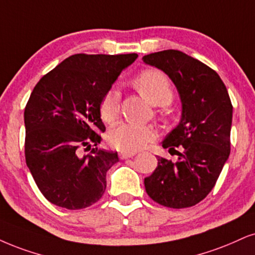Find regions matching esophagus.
Listing matches in <instances>:
<instances>
[{
  "instance_id": "obj_1",
  "label": "esophagus",
  "mask_w": 255,
  "mask_h": 255,
  "mask_svg": "<svg viewBox=\"0 0 255 255\" xmlns=\"http://www.w3.org/2000/svg\"><path fill=\"white\" fill-rule=\"evenodd\" d=\"M136 155V152H119V158L121 159H127L130 157H133Z\"/></svg>"
}]
</instances>
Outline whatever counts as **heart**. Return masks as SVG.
I'll list each match as a JSON object with an SVG mask.
<instances>
[{"mask_svg":"<svg viewBox=\"0 0 255 255\" xmlns=\"http://www.w3.org/2000/svg\"><path fill=\"white\" fill-rule=\"evenodd\" d=\"M139 93L156 106L168 105L174 98V92L168 77L158 70H146L133 80ZM121 94L116 87H111L104 94L99 106L100 117L105 123H113L119 113ZM155 128L151 125L136 123H119L110 131L109 142L121 151H137L155 138Z\"/></svg>","mask_w":255,"mask_h":255,"instance_id":"heart-1","label":"heart"}]
</instances>
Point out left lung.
Returning a JSON list of instances; mask_svg holds the SVG:
<instances>
[{
	"label": "left lung",
	"instance_id": "obj_1",
	"mask_svg": "<svg viewBox=\"0 0 255 255\" xmlns=\"http://www.w3.org/2000/svg\"><path fill=\"white\" fill-rule=\"evenodd\" d=\"M143 61L169 75L182 102L180 124L162 143L178 159L158 157L144 178L146 194L169 208L193 207L212 191L228 159L233 105L219 74L183 52L151 53Z\"/></svg>",
	"mask_w": 255,
	"mask_h": 255
}]
</instances>
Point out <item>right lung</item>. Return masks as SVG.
<instances>
[{"label": "right lung", "instance_id": "right-lung-1", "mask_svg": "<svg viewBox=\"0 0 255 255\" xmlns=\"http://www.w3.org/2000/svg\"><path fill=\"white\" fill-rule=\"evenodd\" d=\"M131 54H74L39 80L24 109V156L43 196L66 209L99 201L118 153L100 150L99 106ZM91 149L87 155L83 151Z\"/></svg>", "mask_w": 255, "mask_h": 255}]
</instances>
